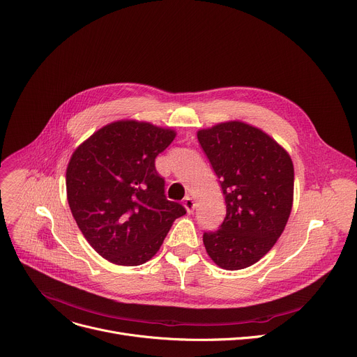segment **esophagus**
<instances>
[{"mask_svg": "<svg viewBox=\"0 0 357 357\" xmlns=\"http://www.w3.org/2000/svg\"><path fill=\"white\" fill-rule=\"evenodd\" d=\"M183 204H184V207H185V210H187L188 213L193 211V208H195V202H193V199H191L190 196H185V197H184Z\"/></svg>", "mask_w": 357, "mask_h": 357, "instance_id": "esophagus-1", "label": "esophagus"}]
</instances>
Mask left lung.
I'll return each mask as SVG.
<instances>
[{"label":"left lung","mask_w":357,"mask_h":357,"mask_svg":"<svg viewBox=\"0 0 357 357\" xmlns=\"http://www.w3.org/2000/svg\"><path fill=\"white\" fill-rule=\"evenodd\" d=\"M220 183L226 217L203 243L211 260L226 270L259 261L283 233L293 204L290 155L261 130L241 121L197 132Z\"/></svg>","instance_id":"1"}]
</instances>
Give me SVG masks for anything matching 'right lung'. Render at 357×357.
<instances>
[{"label": "right lung", "instance_id": "1", "mask_svg": "<svg viewBox=\"0 0 357 357\" xmlns=\"http://www.w3.org/2000/svg\"><path fill=\"white\" fill-rule=\"evenodd\" d=\"M173 130L116 121L100 128L73 154L67 199L91 248L120 266H139L160 249L185 208L164 195L155 157L174 140Z\"/></svg>", "mask_w": 357, "mask_h": 357}]
</instances>
